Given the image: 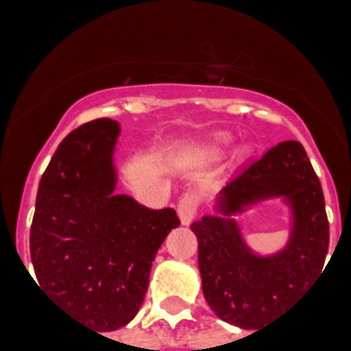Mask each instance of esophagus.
Returning a JSON list of instances; mask_svg holds the SVG:
<instances>
[{"instance_id":"34e87169","label":"esophagus","mask_w":351,"mask_h":351,"mask_svg":"<svg viewBox=\"0 0 351 351\" xmlns=\"http://www.w3.org/2000/svg\"><path fill=\"white\" fill-rule=\"evenodd\" d=\"M199 208V201L195 195H182V197L178 199V203H176V210H178V216H180V221H182L184 226H188L193 218H195V214H197Z\"/></svg>"}]
</instances>
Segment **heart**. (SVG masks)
I'll list each match as a JSON object with an SVG mask.
<instances>
[{
	"label": "heart",
	"instance_id": "obj_1",
	"mask_svg": "<svg viewBox=\"0 0 351 351\" xmlns=\"http://www.w3.org/2000/svg\"><path fill=\"white\" fill-rule=\"evenodd\" d=\"M229 145V137L228 135H220V137H214L213 146L214 148H223V146Z\"/></svg>",
	"mask_w": 351,
	"mask_h": 351
}]
</instances>
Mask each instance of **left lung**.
Instances as JSON below:
<instances>
[{"label": "left lung", "instance_id": "1", "mask_svg": "<svg viewBox=\"0 0 351 351\" xmlns=\"http://www.w3.org/2000/svg\"><path fill=\"white\" fill-rule=\"evenodd\" d=\"M271 197L287 199L294 228L284 251L256 256L243 243L232 214ZM218 213L191 223L199 243L203 293L220 319L258 332L316 280L329 250L324 191L301 143L284 141L244 165L220 193Z\"/></svg>", "mask_w": 351, "mask_h": 351}]
</instances>
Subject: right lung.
<instances>
[{"instance_id":"add662e5","label":"right lung","mask_w":351,"mask_h":351,"mask_svg":"<svg viewBox=\"0 0 351 351\" xmlns=\"http://www.w3.org/2000/svg\"><path fill=\"white\" fill-rule=\"evenodd\" d=\"M118 135V122L99 118L60 143L41 176L29 229L39 287L93 331H114L135 317L154 258L180 226L173 208L152 210L114 195Z\"/></svg>"}]
</instances>
